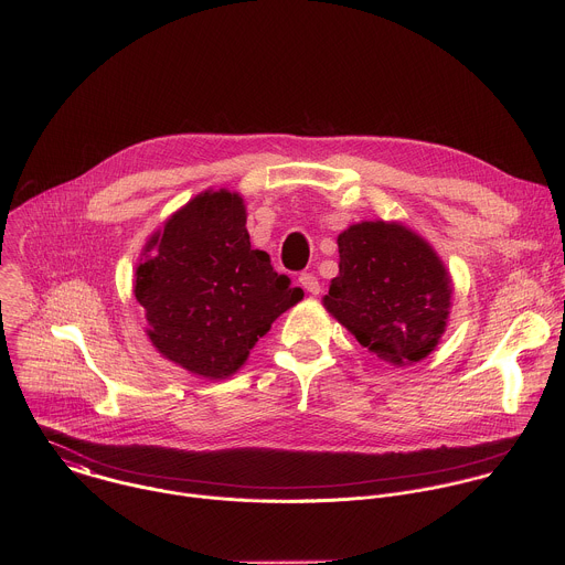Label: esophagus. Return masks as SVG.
<instances>
[{"label":"esophagus","mask_w":565,"mask_h":565,"mask_svg":"<svg viewBox=\"0 0 565 565\" xmlns=\"http://www.w3.org/2000/svg\"><path fill=\"white\" fill-rule=\"evenodd\" d=\"M299 284L303 286L306 292L319 295V281H317V277H315L312 273H301V275H299Z\"/></svg>","instance_id":"esophagus-1"}]
</instances>
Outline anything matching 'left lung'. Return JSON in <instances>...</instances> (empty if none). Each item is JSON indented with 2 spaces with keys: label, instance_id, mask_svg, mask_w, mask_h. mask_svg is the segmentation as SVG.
I'll use <instances>...</instances> for the list:
<instances>
[{
  "label": "left lung",
  "instance_id": "obj_1",
  "mask_svg": "<svg viewBox=\"0 0 565 565\" xmlns=\"http://www.w3.org/2000/svg\"><path fill=\"white\" fill-rule=\"evenodd\" d=\"M340 275L327 310L391 364L427 358L447 327L451 284L427 241L397 223L364 221L338 236Z\"/></svg>",
  "mask_w": 565,
  "mask_h": 565
}]
</instances>
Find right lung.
Wrapping results in <instances>:
<instances>
[{"instance_id":"add662e5","label":"right lung","mask_w":565,"mask_h":565,"mask_svg":"<svg viewBox=\"0 0 565 565\" xmlns=\"http://www.w3.org/2000/svg\"><path fill=\"white\" fill-rule=\"evenodd\" d=\"M145 253L151 257L136 268L134 295L147 335L168 360L203 377L232 375L303 297L273 270L268 253L253 250L244 201L227 190L192 199Z\"/></svg>"}]
</instances>
